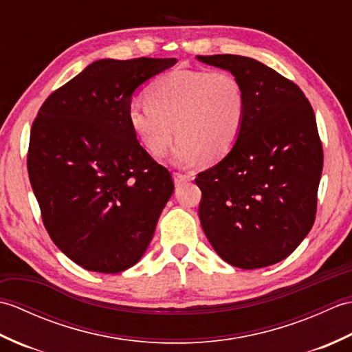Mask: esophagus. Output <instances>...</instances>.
Segmentation results:
<instances>
[{"mask_svg":"<svg viewBox=\"0 0 352 352\" xmlns=\"http://www.w3.org/2000/svg\"><path fill=\"white\" fill-rule=\"evenodd\" d=\"M190 178H192V177H190L189 174H182V172H174V182H175L177 186H180V184H183V183H186V182H189Z\"/></svg>","mask_w":352,"mask_h":352,"instance_id":"obj_1","label":"esophagus"}]
</instances>
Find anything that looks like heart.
<instances>
[{"instance_id": "1", "label": "heart", "mask_w": 352, "mask_h": 352, "mask_svg": "<svg viewBox=\"0 0 352 352\" xmlns=\"http://www.w3.org/2000/svg\"><path fill=\"white\" fill-rule=\"evenodd\" d=\"M146 104H133L129 122L146 151L160 157L174 138L170 160L189 166L201 157L213 162L234 146L246 115L245 91L228 71L175 69L155 78Z\"/></svg>"}]
</instances>
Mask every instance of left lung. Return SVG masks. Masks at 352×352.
Instances as JSON below:
<instances>
[{
  "label": "left lung",
  "instance_id": "1",
  "mask_svg": "<svg viewBox=\"0 0 352 352\" xmlns=\"http://www.w3.org/2000/svg\"><path fill=\"white\" fill-rule=\"evenodd\" d=\"M234 74L246 115L234 146L199 172V219L227 263L258 269L278 263L309 234L316 216L324 151L315 111L294 81L254 58L198 56Z\"/></svg>",
  "mask_w": 352,
  "mask_h": 352
}]
</instances>
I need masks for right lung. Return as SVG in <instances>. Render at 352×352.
<instances>
[{
    "label": "right lung",
    "instance_id": "add662e5",
    "mask_svg": "<svg viewBox=\"0 0 352 352\" xmlns=\"http://www.w3.org/2000/svg\"><path fill=\"white\" fill-rule=\"evenodd\" d=\"M177 58H102L52 92L37 113L30 183L52 242L87 271L136 265L174 192L170 172L129 122L134 91Z\"/></svg>",
    "mask_w": 352,
    "mask_h": 352
}]
</instances>
